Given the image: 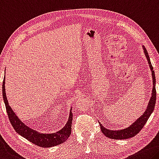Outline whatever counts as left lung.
<instances>
[{
	"mask_svg": "<svg viewBox=\"0 0 159 159\" xmlns=\"http://www.w3.org/2000/svg\"><path fill=\"white\" fill-rule=\"evenodd\" d=\"M142 48L143 49V53H144L148 61V66L150 67V69L152 70V79H153V89L152 93V97H151L149 102L148 103L147 109L145 110V112L138 117L132 125H129L127 127L123 128L121 129L117 130H111L105 128L101 123L100 122V129H101L102 132L107 137L112 139H129L133 137L136 134H137L140 132L141 129H142L143 126L146 124L147 121L152 115L153 110H154L156 100H157V91H156V77H155V72L153 70L152 63L150 61V58L148 56L147 50L146 49L145 47L142 45Z\"/></svg>",
	"mask_w": 159,
	"mask_h": 159,
	"instance_id": "8db88e82",
	"label": "left lung"
}]
</instances>
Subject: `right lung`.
I'll return each instance as SVG.
<instances>
[{
  "mask_svg": "<svg viewBox=\"0 0 159 159\" xmlns=\"http://www.w3.org/2000/svg\"><path fill=\"white\" fill-rule=\"evenodd\" d=\"M5 80H6V78H4L3 82H2V98H3L10 122H11L12 127L14 128V129L16 130L17 134L30 141V142L34 143L35 145L44 148L55 147V146L59 145L66 142L68 138L69 137L70 132H71V124L73 120V113L71 112L72 106L70 107L69 117L66 124L62 129L54 133H49V134L39 133L37 131L30 128L28 126H27L25 123L22 122L16 115V113L13 112V110H12L7 99L6 89H5V84H6Z\"/></svg>",
  "mask_w": 159,
  "mask_h": 159,
  "instance_id": "right-lung-1",
  "label": "right lung"
}]
</instances>
